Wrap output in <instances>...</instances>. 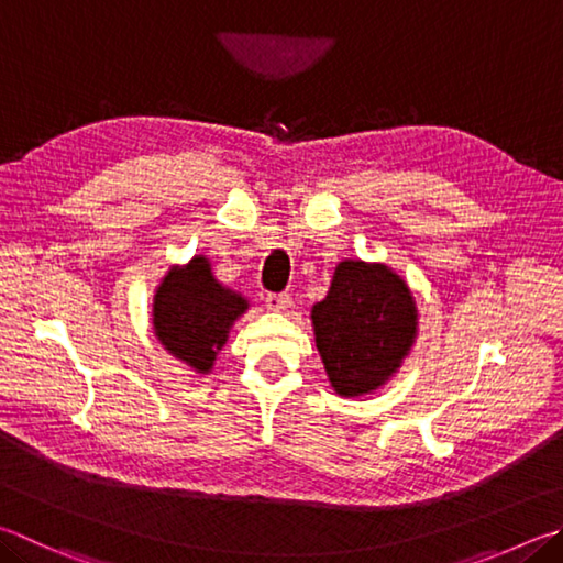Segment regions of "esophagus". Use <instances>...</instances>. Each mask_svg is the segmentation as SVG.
<instances>
[{"instance_id":"obj_1","label":"esophagus","mask_w":563,"mask_h":563,"mask_svg":"<svg viewBox=\"0 0 563 563\" xmlns=\"http://www.w3.org/2000/svg\"><path fill=\"white\" fill-rule=\"evenodd\" d=\"M265 308L271 312H288L292 308V298L290 295H268L265 298Z\"/></svg>"}]
</instances>
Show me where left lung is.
Returning <instances> with one entry per match:
<instances>
[{
    "instance_id": "left-lung-1",
    "label": "left lung",
    "mask_w": 563,
    "mask_h": 563,
    "mask_svg": "<svg viewBox=\"0 0 563 563\" xmlns=\"http://www.w3.org/2000/svg\"><path fill=\"white\" fill-rule=\"evenodd\" d=\"M327 382L342 398L376 394L394 379L418 336L413 290L391 265L344 258L310 310Z\"/></svg>"
}]
</instances>
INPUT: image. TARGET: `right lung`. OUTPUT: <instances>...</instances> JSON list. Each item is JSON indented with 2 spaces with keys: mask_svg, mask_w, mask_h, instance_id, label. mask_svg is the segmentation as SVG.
Returning a JSON list of instances; mask_svg holds the SVG:
<instances>
[{
  "mask_svg": "<svg viewBox=\"0 0 563 563\" xmlns=\"http://www.w3.org/2000/svg\"><path fill=\"white\" fill-rule=\"evenodd\" d=\"M249 308V298L219 283L211 261L199 253L162 275L152 295V330L169 356L207 376Z\"/></svg>",
  "mask_w": 563,
  "mask_h": 563,
  "instance_id": "obj_1",
  "label": "right lung"
}]
</instances>
